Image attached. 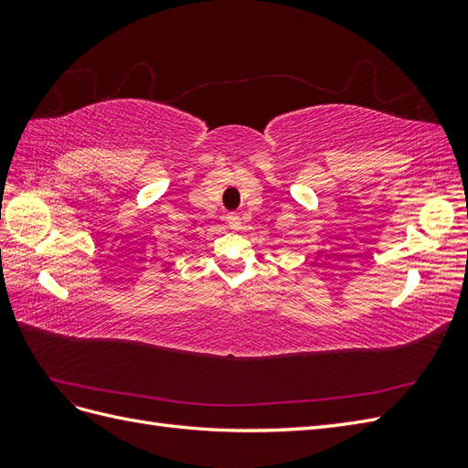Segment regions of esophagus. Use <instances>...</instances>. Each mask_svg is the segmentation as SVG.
<instances>
[{
  "label": "esophagus",
  "mask_w": 468,
  "mask_h": 468,
  "mask_svg": "<svg viewBox=\"0 0 468 468\" xmlns=\"http://www.w3.org/2000/svg\"><path fill=\"white\" fill-rule=\"evenodd\" d=\"M226 220H229V226H230L232 230L242 229V220H239V217L236 215V212H229V215H226Z\"/></svg>",
  "instance_id": "esophagus-1"
}]
</instances>
